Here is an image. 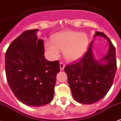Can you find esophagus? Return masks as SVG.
I'll return each mask as SVG.
<instances>
[{"label":"esophagus","instance_id":"esophagus-1","mask_svg":"<svg viewBox=\"0 0 121 121\" xmlns=\"http://www.w3.org/2000/svg\"><path fill=\"white\" fill-rule=\"evenodd\" d=\"M65 66V64L63 62H61L60 63V68L61 70H64Z\"/></svg>","mask_w":121,"mask_h":121}]
</instances>
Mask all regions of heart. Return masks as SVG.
Segmentation results:
<instances>
[{
  "label": "heart",
  "instance_id": "1",
  "mask_svg": "<svg viewBox=\"0 0 121 121\" xmlns=\"http://www.w3.org/2000/svg\"><path fill=\"white\" fill-rule=\"evenodd\" d=\"M50 42H46L45 48L53 56H57L59 50L63 51L65 58L69 61L80 60L85 54L89 38L85 33L65 30L53 35Z\"/></svg>",
  "mask_w": 121,
  "mask_h": 121
}]
</instances>
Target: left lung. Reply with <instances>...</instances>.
Returning <instances> with one entry per match:
<instances>
[{
  "mask_svg": "<svg viewBox=\"0 0 121 121\" xmlns=\"http://www.w3.org/2000/svg\"><path fill=\"white\" fill-rule=\"evenodd\" d=\"M97 36L102 37L109 43L105 56L95 58L92 52L94 39L81 60L64 69L73 97L83 104H92L102 99L111 88L116 72L115 47L104 33L96 31L94 37Z\"/></svg>",
  "mask_w": 121,
  "mask_h": 121,
  "instance_id": "8db88e82",
  "label": "left lung"
}]
</instances>
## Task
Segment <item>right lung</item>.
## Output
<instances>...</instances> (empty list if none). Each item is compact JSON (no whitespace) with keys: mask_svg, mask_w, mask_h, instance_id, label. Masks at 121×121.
I'll return each mask as SVG.
<instances>
[{"mask_svg":"<svg viewBox=\"0 0 121 121\" xmlns=\"http://www.w3.org/2000/svg\"><path fill=\"white\" fill-rule=\"evenodd\" d=\"M39 29L27 30L11 43L5 56L9 85L19 101L31 107L50 103L54 95L58 61L44 57V41L38 39Z\"/></svg>","mask_w":121,"mask_h":121,"instance_id":"obj_1","label":"right lung"}]
</instances>
